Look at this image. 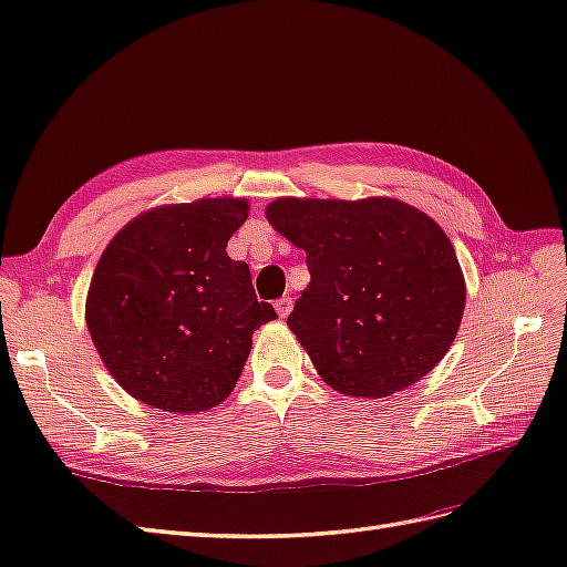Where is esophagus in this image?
<instances>
[{"instance_id": "esophagus-1", "label": "esophagus", "mask_w": 567, "mask_h": 567, "mask_svg": "<svg viewBox=\"0 0 567 567\" xmlns=\"http://www.w3.org/2000/svg\"><path fill=\"white\" fill-rule=\"evenodd\" d=\"M275 309H278L280 319H287V313L292 311V297H280L278 301H275Z\"/></svg>"}]
</instances>
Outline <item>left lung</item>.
I'll list each match as a JSON object with an SVG mask.
<instances>
[{"instance_id": "left-lung-1", "label": "left lung", "mask_w": 567, "mask_h": 567, "mask_svg": "<svg viewBox=\"0 0 567 567\" xmlns=\"http://www.w3.org/2000/svg\"><path fill=\"white\" fill-rule=\"evenodd\" d=\"M266 215L307 254L311 282L287 326L326 384L346 396L384 399L444 358L466 287L440 224L391 197H280Z\"/></svg>"}]
</instances>
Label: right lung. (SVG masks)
Returning a JSON list of instances; mask_svg holds the SVG:
<instances>
[{
  "instance_id": "1",
  "label": "right lung",
  "mask_w": 567,
  "mask_h": 567,
  "mask_svg": "<svg viewBox=\"0 0 567 567\" xmlns=\"http://www.w3.org/2000/svg\"><path fill=\"white\" fill-rule=\"evenodd\" d=\"M246 200L156 207L105 248L91 278L86 326L113 379L171 413L219 405L241 377L256 328L278 319L251 270L227 256Z\"/></svg>"
}]
</instances>
